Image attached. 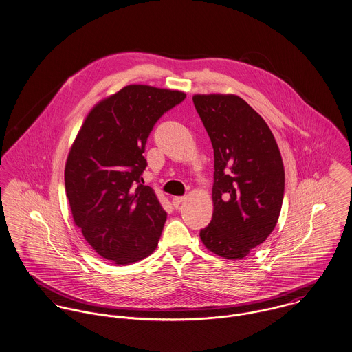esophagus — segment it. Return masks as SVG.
<instances>
[{"mask_svg": "<svg viewBox=\"0 0 352 352\" xmlns=\"http://www.w3.org/2000/svg\"><path fill=\"white\" fill-rule=\"evenodd\" d=\"M184 201H185V197H174V198H173V205H174L175 208H179V205H181Z\"/></svg>", "mask_w": 352, "mask_h": 352, "instance_id": "esophagus-1", "label": "esophagus"}]
</instances>
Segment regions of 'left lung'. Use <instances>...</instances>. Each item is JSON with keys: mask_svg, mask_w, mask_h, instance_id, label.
I'll list each match as a JSON object with an SVG mask.
<instances>
[{"mask_svg": "<svg viewBox=\"0 0 352 352\" xmlns=\"http://www.w3.org/2000/svg\"><path fill=\"white\" fill-rule=\"evenodd\" d=\"M195 109L214 153L213 216L204 245L243 259L273 232L282 208L285 170L266 121L234 94H195Z\"/></svg>", "mask_w": 352, "mask_h": 352, "instance_id": "obj_1", "label": "left lung"}]
</instances>
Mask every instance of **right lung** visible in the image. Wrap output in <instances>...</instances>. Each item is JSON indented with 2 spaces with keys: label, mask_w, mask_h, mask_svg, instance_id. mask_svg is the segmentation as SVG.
<instances>
[{
  "label": "right lung",
  "mask_w": 352,
  "mask_h": 352,
  "mask_svg": "<svg viewBox=\"0 0 352 352\" xmlns=\"http://www.w3.org/2000/svg\"><path fill=\"white\" fill-rule=\"evenodd\" d=\"M179 90L128 85L93 107L70 148L65 186L74 224L91 248L125 266L150 256L167 219L142 174L147 138Z\"/></svg>",
  "instance_id": "right-lung-1"
}]
</instances>
